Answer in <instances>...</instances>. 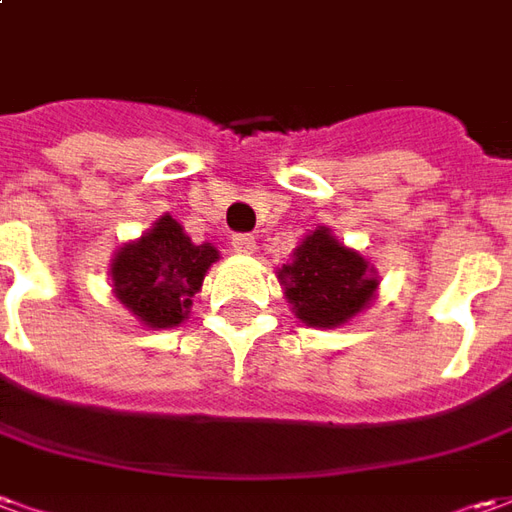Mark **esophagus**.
I'll return each mask as SVG.
<instances>
[{
  "label": "esophagus",
  "instance_id": "34e87169",
  "mask_svg": "<svg viewBox=\"0 0 512 512\" xmlns=\"http://www.w3.org/2000/svg\"><path fill=\"white\" fill-rule=\"evenodd\" d=\"M231 245H234L236 253H253V250H256V239L250 234H236L234 239H231Z\"/></svg>",
  "mask_w": 512,
  "mask_h": 512
}]
</instances>
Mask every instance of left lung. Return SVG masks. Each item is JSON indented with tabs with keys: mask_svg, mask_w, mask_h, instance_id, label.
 <instances>
[{
	"mask_svg": "<svg viewBox=\"0 0 512 512\" xmlns=\"http://www.w3.org/2000/svg\"><path fill=\"white\" fill-rule=\"evenodd\" d=\"M292 315L312 329H340L368 309L379 292L376 267L343 245L329 225H317L278 267Z\"/></svg>",
	"mask_w": 512,
	"mask_h": 512,
	"instance_id": "obj_1",
	"label": "left lung"
}]
</instances>
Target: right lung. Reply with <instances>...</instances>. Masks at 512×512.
I'll use <instances>...</instances> for the list:
<instances>
[{
    "label": "right lung",
    "mask_w": 512,
    "mask_h": 512,
    "mask_svg": "<svg viewBox=\"0 0 512 512\" xmlns=\"http://www.w3.org/2000/svg\"><path fill=\"white\" fill-rule=\"evenodd\" d=\"M220 250L192 242L172 214H161L139 239L116 250L108 276L116 301L147 329H175L192 312L195 298Z\"/></svg>",
    "instance_id": "obj_1"
}]
</instances>
